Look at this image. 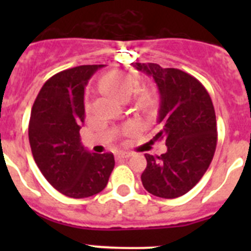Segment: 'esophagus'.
Here are the masks:
<instances>
[{
	"instance_id": "obj_1",
	"label": "esophagus",
	"mask_w": 251,
	"mask_h": 251,
	"mask_svg": "<svg viewBox=\"0 0 251 251\" xmlns=\"http://www.w3.org/2000/svg\"><path fill=\"white\" fill-rule=\"evenodd\" d=\"M132 156V153L130 152H124V151H122V152H118L117 153V157L118 158H129V157Z\"/></svg>"
}]
</instances>
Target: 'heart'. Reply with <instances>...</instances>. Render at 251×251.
<instances>
[{"mask_svg": "<svg viewBox=\"0 0 251 251\" xmlns=\"http://www.w3.org/2000/svg\"><path fill=\"white\" fill-rule=\"evenodd\" d=\"M100 86L104 92L114 95L115 98L121 99V100H128L136 89V80L127 73L113 72L103 77ZM139 100L142 103H146L147 98L142 97ZM86 109L89 110L90 106H86Z\"/></svg>", "mask_w": 251, "mask_h": 251, "instance_id": "obj_1", "label": "heart"}]
</instances>
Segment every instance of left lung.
<instances>
[{"label":"left lung","instance_id":"1","mask_svg":"<svg viewBox=\"0 0 251 251\" xmlns=\"http://www.w3.org/2000/svg\"><path fill=\"white\" fill-rule=\"evenodd\" d=\"M132 65L156 81L161 103L154 138H165L167 146L161 156L146 153L142 183L154 196L176 199L202 178L214 158L217 128L212 100L196 77L179 69L153 63Z\"/></svg>","mask_w":251,"mask_h":251}]
</instances>
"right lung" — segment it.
Here are the masks:
<instances>
[{"instance_id": "add662e5", "label": "right lung", "mask_w": 251, "mask_h": 251, "mask_svg": "<svg viewBox=\"0 0 251 251\" xmlns=\"http://www.w3.org/2000/svg\"><path fill=\"white\" fill-rule=\"evenodd\" d=\"M103 65H80L51 76L31 109L28 141L37 167L57 191L84 199L105 188L114 168L113 153H93L80 141L85 118L84 89Z\"/></svg>"}]
</instances>
